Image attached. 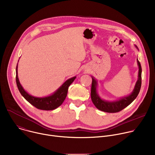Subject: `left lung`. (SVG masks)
Instances as JSON below:
<instances>
[{"instance_id":"1","label":"left lung","mask_w":155,"mask_h":155,"mask_svg":"<svg viewBox=\"0 0 155 155\" xmlns=\"http://www.w3.org/2000/svg\"><path fill=\"white\" fill-rule=\"evenodd\" d=\"M135 47L139 50V48L136 45H135ZM137 62L139 68L138 78L133 90H132L130 94L124 97H120V99L115 101H109L104 100L100 97L97 91V80L94 77L91 76L92 85L91 97L92 102L97 109L101 110L102 112L107 113H116L121 111V110L127 107L135 100L139 93L142 83V68L140 63L137 58Z\"/></svg>"}]
</instances>
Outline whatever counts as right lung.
I'll use <instances>...</instances> for the list:
<instances>
[{"label":"right lung","mask_w":155,"mask_h":155,"mask_svg":"<svg viewBox=\"0 0 155 155\" xmlns=\"http://www.w3.org/2000/svg\"><path fill=\"white\" fill-rule=\"evenodd\" d=\"M19 61V60H18ZM76 76L66 80L53 94L45 97H35L29 94L21 86L18 75V64L16 68V81L19 91L24 98L38 109L52 110L59 107L68 94L69 86L76 78Z\"/></svg>","instance_id":"obj_1"}]
</instances>
